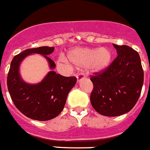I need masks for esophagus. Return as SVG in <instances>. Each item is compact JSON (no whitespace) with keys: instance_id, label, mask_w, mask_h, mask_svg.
<instances>
[{"instance_id":"1","label":"esophagus","mask_w":150,"mask_h":150,"mask_svg":"<svg viewBox=\"0 0 150 150\" xmlns=\"http://www.w3.org/2000/svg\"><path fill=\"white\" fill-rule=\"evenodd\" d=\"M76 78H77V82H79L83 78H84V75H83V74H78L76 75Z\"/></svg>"}]
</instances>
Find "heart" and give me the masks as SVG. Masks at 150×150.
Listing matches in <instances>:
<instances>
[{
  "label": "heart",
  "mask_w": 150,
  "mask_h": 150,
  "mask_svg": "<svg viewBox=\"0 0 150 150\" xmlns=\"http://www.w3.org/2000/svg\"><path fill=\"white\" fill-rule=\"evenodd\" d=\"M67 59L78 68H88L93 72H99L110 65L112 54L106 48H79L71 50L67 55ZM59 63L67 64L64 60H60Z\"/></svg>",
  "instance_id": "obj_1"
}]
</instances>
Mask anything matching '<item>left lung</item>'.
Segmentation results:
<instances>
[{"label":"left lung","instance_id":"1","mask_svg":"<svg viewBox=\"0 0 150 150\" xmlns=\"http://www.w3.org/2000/svg\"><path fill=\"white\" fill-rule=\"evenodd\" d=\"M112 45L117 57L106 69L90 76L93 85L91 105L106 116L130 112L139 100L144 81L139 52L127 45Z\"/></svg>","mask_w":150,"mask_h":150}]
</instances>
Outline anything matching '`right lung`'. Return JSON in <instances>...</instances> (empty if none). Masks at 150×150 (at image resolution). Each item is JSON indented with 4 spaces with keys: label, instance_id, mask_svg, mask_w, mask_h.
<instances>
[{
    "label": "right lung",
    "instance_id": "obj_1",
    "mask_svg": "<svg viewBox=\"0 0 150 150\" xmlns=\"http://www.w3.org/2000/svg\"><path fill=\"white\" fill-rule=\"evenodd\" d=\"M54 47L42 46L28 49L13 57L11 62L7 86L14 105L23 115L39 121L50 120L60 114L66 103L70 90L76 83L75 76L65 77L54 71L48 73L42 82L35 85L27 84L19 76V67L25 57L32 53L43 55L53 69L56 64L48 57Z\"/></svg>",
    "mask_w": 150,
    "mask_h": 150
}]
</instances>
